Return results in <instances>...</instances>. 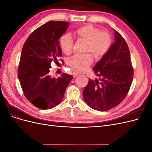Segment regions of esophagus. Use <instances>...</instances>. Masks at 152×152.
<instances>
[{
	"mask_svg": "<svg viewBox=\"0 0 152 152\" xmlns=\"http://www.w3.org/2000/svg\"><path fill=\"white\" fill-rule=\"evenodd\" d=\"M80 74V72H74L73 73V77H76L77 76H78Z\"/></svg>",
	"mask_w": 152,
	"mask_h": 152,
	"instance_id": "1",
	"label": "esophagus"
}]
</instances>
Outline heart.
Masks as SVG:
<instances>
[{
  "instance_id": "obj_1",
  "label": "heart",
  "mask_w": 152,
  "mask_h": 152,
  "mask_svg": "<svg viewBox=\"0 0 152 152\" xmlns=\"http://www.w3.org/2000/svg\"><path fill=\"white\" fill-rule=\"evenodd\" d=\"M76 34L79 38L87 41L86 51L91 52L97 58L107 54L111 46V37L108 32L100 31L99 28L93 25H86L79 27L76 30ZM59 44L63 53L70 54L73 46V38L70 34H64L59 39ZM93 61V56L91 53L75 54L69 59L68 65L75 70L84 71Z\"/></svg>"
}]
</instances>
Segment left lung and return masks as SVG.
<instances>
[{
    "mask_svg": "<svg viewBox=\"0 0 152 152\" xmlns=\"http://www.w3.org/2000/svg\"><path fill=\"white\" fill-rule=\"evenodd\" d=\"M113 31L115 42L93 68L99 79H89L83 91L86 104L101 112L115 107L122 102L134 75L128 45L122 35Z\"/></svg>",
    "mask_w": 152,
    "mask_h": 152,
    "instance_id": "left-lung-1",
    "label": "left lung"
}]
</instances>
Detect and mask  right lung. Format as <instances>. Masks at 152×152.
Wrapping results in <instances>:
<instances>
[{"label":"right lung","mask_w":152,"mask_h":152,"mask_svg":"<svg viewBox=\"0 0 152 152\" xmlns=\"http://www.w3.org/2000/svg\"><path fill=\"white\" fill-rule=\"evenodd\" d=\"M70 23L49 21L32 32L22 49L18 75L26 99L40 109H51L61 103L73 79L63 73L56 79L49 74L50 63L61 56L59 40Z\"/></svg>","instance_id":"add662e5"}]
</instances>
